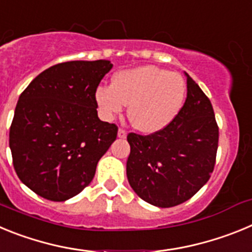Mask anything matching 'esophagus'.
Instances as JSON below:
<instances>
[{"label": "esophagus", "instance_id": "1", "mask_svg": "<svg viewBox=\"0 0 252 252\" xmlns=\"http://www.w3.org/2000/svg\"><path fill=\"white\" fill-rule=\"evenodd\" d=\"M117 136H119L120 139H126V136H127V132H126V131H125L124 128H119Z\"/></svg>", "mask_w": 252, "mask_h": 252}]
</instances>
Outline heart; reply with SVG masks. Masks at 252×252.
Here are the masks:
<instances>
[{"label": "heart", "mask_w": 252, "mask_h": 252, "mask_svg": "<svg viewBox=\"0 0 252 252\" xmlns=\"http://www.w3.org/2000/svg\"><path fill=\"white\" fill-rule=\"evenodd\" d=\"M187 84L178 73L154 65L126 69L115 74L112 86L95 90V103L104 119L112 120L128 106L136 130L153 133L166 127L184 104Z\"/></svg>", "instance_id": "obj_1"}]
</instances>
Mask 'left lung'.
I'll return each instance as SVG.
<instances>
[{
	"instance_id": "8db88e82",
	"label": "left lung",
	"mask_w": 252,
	"mask_h": 252,
	"mask_svg": "<svg viewBox=\"0 0 252 252\" xmlns=\"http://www.w3.org/2000/svg\"><path fill=\"white\" fill-rule=\"evenodd\" d=\"M187 77V99L173 121L157 132L128 133L126 174L133 192L160 208L188 201L208 182L216 162L218 126L211 101Z\"/></svg>"
}]
</instances>
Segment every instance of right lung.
I'll return each mask as SVG.
<instances>
[{
    "label": "right lung",
    "instance_id": "1",
    "mask_svg": "<svg viewBox=\"0 0 252 252\" xmlns=\"http://www.w3.org/2000/svg\"><path fill=\"white\" fill-rule=\"evenodd\" d=\"M110 60H74L40 73L20 95L10 128L13 168L40 197L64 202L94 177L117 137V126L97 115L95 90Z\"/></svg>",
    "mask_w": 252,
    "mask_h": 252
}]
</instances>
